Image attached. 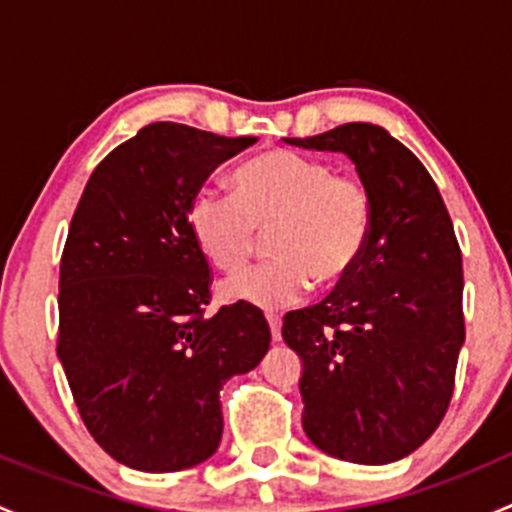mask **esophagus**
<instances>
[{
	"mask_svg": "<svg viewBox=\"0 0 512 512\" xmlns=\"http://www.w3.org/2000/svg\"><path fill=\"white\" fill-rule=\"evenodd\" d=\"M267 322H270L272 339H275V342H280V339H282V319L277 317V314H267Z\"/></svg>",
	"mask_w": 512,
	"mask_h": 512,
	"instance_id": "obj_1",
	"label": "esophagus"
}]
</instances>
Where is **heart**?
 Wrapping results in <instances>:
<instances>
[{"label": "heart", "mask_w": 512, "mask_h": 512, "mask_svg": "<svg viewBox=\"0 0 512 512\" xmlns=\"http://www.w3.org/2000/svg\"><path fill=\"white\" fill-rule=\"evenodd\" d=\"M270 232L265 265L225 282L223 297L260 309H285L314 287L354 272L374 230V200L364 180L289 148H270L232 173V195L203 188L188 205V230L205 260L237 275Z\"/></svg>", "instance_id": "obj_1"}]
</instances>
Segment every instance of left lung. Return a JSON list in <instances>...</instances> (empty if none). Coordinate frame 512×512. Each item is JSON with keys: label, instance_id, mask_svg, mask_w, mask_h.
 <instances>
[{"label": "left lung", "instance_id": "obj_1", "mask_svg": "<svg viewBox=\"0 0 512 512\" xmlns=\"http://www.w3.org/2000/svg\"><path fill=\"white\" fill-rule=\"evenodd\" d=\"M285 141L347 153L374 200V230L352 275L282 322L304 366V433L342 461H399L446 416L466 339L451 215L421 160L381 126L344 123Z\"/></svg>", "mask_w": 512, "mask_h": 512}]
</instances>
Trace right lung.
Returning a JSON list of instances; mask_svg holds the SVG:
<instances>
[{
    "instance_id": "add662e5",
    "label": "right lung",
    "mask_w": 512,
    "mask_h": 512,
    "mask_svg": "<svg viewBox=\"0 0 512 512\" xmlns=\"http://www.w3.org/2000/svg\"><path fill=\"white\" fill-rule=\"evenodd\" d=\"M255 141L151 123L96 165L71 218L56 354L94 441L136 471L173 473L213 456L220 389L270 349L252 304L205 317L213 270L188 230L208 175Z\"/></svg>"
}]
</instances>
